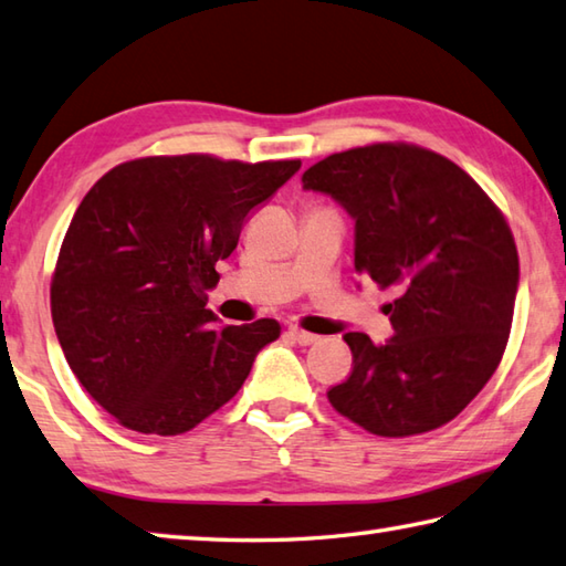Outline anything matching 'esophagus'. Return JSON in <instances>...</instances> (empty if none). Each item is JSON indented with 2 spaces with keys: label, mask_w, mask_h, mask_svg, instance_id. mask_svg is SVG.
Returning a JSON list of instances; mask_svg holds the SVG:
<instances>
[{
  "label": "esophagus",
  "mask_w": 566,
  "mask_h": 566,
  "mask_svg": "<svg viewBox=\"0 0 566 566\" xmlns=\"http://www.w3.org/2000/svg\"><path fill=\"white\" fill-rule=\"evenodd\" d=\"M290 336L294 338L296 344H302V346H310V344H316V342H318L316 334L304 332V328H300V326H290Z\"/></svg>",
  "instance_id": "obj_1"
}]
</instances>
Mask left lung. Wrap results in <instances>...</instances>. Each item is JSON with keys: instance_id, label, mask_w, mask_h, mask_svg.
I'll list each match as a JSON object with an SVG mask.
<instances>
[{"instance_id": "1", "label": "left lung", "mask_w": 566, "mask_h": 566, "mask_svg": "<svg viewBox=\"0 0 566 566\" xmlns=\"http://www.w3.org/2000/svg\"><path fill=\"white\" fill-rule=\"evenodd\" d=\"M302 182L354 220L356 272L400 292L386 344L344 334L354 371L332 406L386 438L453 420L507 346L520 260L505 218L455 163L403 143L334 153Z\"/></svg>"}]
</instances>
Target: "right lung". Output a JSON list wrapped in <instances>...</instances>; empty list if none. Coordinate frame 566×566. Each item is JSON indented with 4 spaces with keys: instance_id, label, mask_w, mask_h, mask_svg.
I'll list each match as a JSON object with an SVG mask.
<instances>
[{
    "instance_id": "right-lung-1",
    "label": "right lung",
    "mask_w": 566,
    "mask_h": 566,
    "mask_svg": "<svg viewBox=\"0 0 566 566\" xmlns=\"http://www.w3.org/2000/svg\"><path fill=\"white\" fill-rule=\"evenodd\" d=\"M300 168L140 158L81 200L51 280V316L71 371L120 426L185 433L228 403L280 338L274 318L232 326L205 304L244 218Z\"/></svg>"
}]
</instances>
